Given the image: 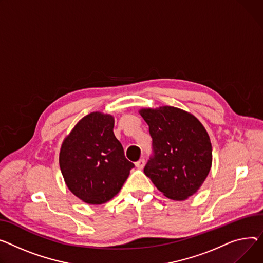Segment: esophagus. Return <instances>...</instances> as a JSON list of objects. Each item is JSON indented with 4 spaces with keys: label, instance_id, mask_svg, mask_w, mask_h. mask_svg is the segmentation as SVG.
<instances>
[{
    "label": "esophagus",
    "instance_id": "esophagus-1",
    "mask_svg": "<svg viewBox=\"0 0 263 263\" xmlns=\"http://www.w3.org/2000/svg\"><path fill=\"white\" fill-rule=\"evenodd\" d=\"M145 159H141L139 161H137L136 163H135V166L138 168V169H143L144 168V166H145Z\"/></svg>",
    "mask_w": 263,
    "mask_h": 263
}]
</instances>
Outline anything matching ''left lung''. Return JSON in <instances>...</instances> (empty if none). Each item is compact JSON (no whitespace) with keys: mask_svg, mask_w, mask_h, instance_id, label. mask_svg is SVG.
<instances>
[{"mask_svg":"<svg viewBox=\"0 0 263 263\" xmlns=\"http://www.w3.org/2000/svg\"><path fill=\"white\" fill-rule=\"evenodd\" d=\"M139 113L152 137L145 174L167 198L187 199L201 187L212 167L213 149L205 128L194 115L174 107Z\"/></svg>","mask_w":263,"mask_h":263,"instance_id":"1","label":"left lung"}]
</instances>
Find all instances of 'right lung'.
Segmentation results:
<instances>
[{"instance_id": "right-lung-1", "label": "right lung", "mask_w": 263, "mask_h": 263, "mask_svg": "<svg viewBox=\"0 0 263 263\" xmlns=\"http://www.w3.org/2000/svg\"><path fill=\"white\" fill-rule=\"evenodd\" d=\"M114 118L94 112L84 116L64 139L59 164L65 184L89 204H102L116 196L134 164L115 137Z\"/></svg>"}]
</instances>
